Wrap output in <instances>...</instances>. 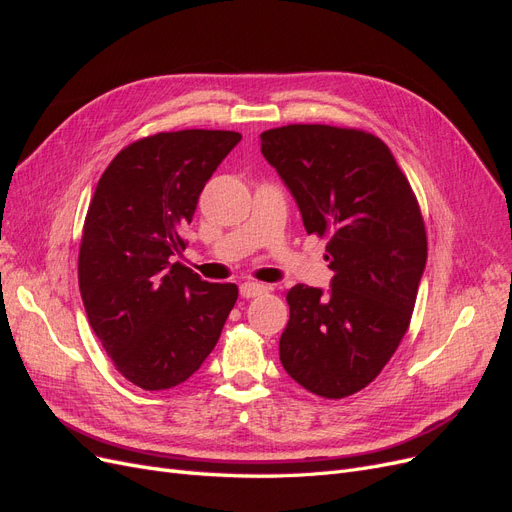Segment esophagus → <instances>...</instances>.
I'll return each instance as SVG.
<instances>
[{"label":"esophagus","instance_id":"34e87169","mask_svg":"<svg viewBox=\"0 0 512 512\" xmlns=\"http://www.w3.org/2000/svg\"><path fill=\"white\" fill-rule=\"evenodd\" d=\"M269 288L265 284H258V282H243L239 292L243 299H254V297H260V294H265Z\"/></svg>","mask_w":512,"mask_h":512}]
</instances>
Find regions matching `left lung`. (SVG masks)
I'll list each match as a JSON object with an SVG mask.
<instances>
[{"label": "left lung", "mask_w": 512, "mask_h": 512, "mask_svg": "<svg viewBox=\"0 0 512 512\" xmlns=\"http://www.w3.org/2000/svg\"><path fill=\"white\" fill-rule=\"evenodd\" d=\"M307 235L329 237L331 288L288 290L280 361L303 389L342 399L374 380L406 335L427 262L416 196L378 136L333 126L260 134Z\"/></svg>", "instance_id": "left-lung-1"}]
</instances>
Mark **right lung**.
Here are the masks:
<instances>
[{
    "instance_id": "1",
    "label": "right lung",
    "mask_w": 512,
    "mask_h": 512,
    "mask_svg": "<svg viewBox=\"0 0 512 512\" xmlns=\"http://www.w3.org/2000/svg\"><path fill=\"white\" fill-rule=\"evenodd\" d=\"M241 141L228 130L141 138L108 164L85 218L79 286L91 329L123 378L145 391L188 380L235 307V284H213L173 256L205 183Z\"/></svg>"
}]
</instances>
